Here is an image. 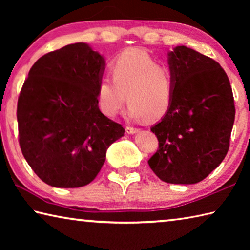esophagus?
<instances>
[{
	"label": "esophagus",
	"instance_id": "1",
	"mask_svg": "<svg viewBox=\"0 0 250 250\" xmlns=\"http://www.w3.org/2000/svg\"><path fill=\"white\" fill-rule=\"evenodd\" d=\"M125 131L126 133H130V134H133L135 132H138L139 129L135 128V126H131V125H126L125 126Z\"/></svg>",
	"mask_w": 250,
	"mask_h": 250
}]
</instances>
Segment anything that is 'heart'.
Listing matches in <instances>:
<instances>
[{"mask_svg": "<svg viewBox=\"0 0 250 250\" xmlns=\"http://www.w3.org/2000/svg\"><path fill=\"white\" fill-rule=\"evenodd\" d=\"M112 79L101 77L97 86L98 104L105 116L115 117L126 103L133 119L156 120L168 111L174 99L175 76L142 49L130 48L109 66Z\"/></svg>", "mask_w": 250, "mask_h": 250, "instance_id": "heart-1", "label": "heart"}]
</instances>
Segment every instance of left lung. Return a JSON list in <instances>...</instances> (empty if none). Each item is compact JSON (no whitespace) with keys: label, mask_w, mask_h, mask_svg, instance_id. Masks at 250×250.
<instances>
[{"label":"left lung","mask_w":250,"mask_h":250,"mask_svg":"<svg viewBox=\"0 0 250 250\" xmlns=\"http://www.w3.org/2000/svg\"><path fill=\"white\" fill-rule=\"evenodd\" d=\"M175 76L174 99L152 126L159 149L147 161L160 180L194 184L225 158L235 120L231 86L221 65L186 46L168 54Z\"/></svg>","instance_id":"8db88e82"}]
</instances>
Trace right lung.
<instances>
[{"instance_id":"right-lung-1","label":"right lung","mask_w":250,"mask_h":250,"mask_svg":"<svg viewBox=\"0 0 250 250\" xmlns=\"http://www.w3.org/2000/svg\"><path fill=\"white\" fill-rule=\"evenodd\" d=\"M104 70L103 56L84 43L45 54L29 69L16 110L19 142L28 166L46 184H89L110 145L124 135V126L98 107Z\"/></svg>"}]
</instances>
